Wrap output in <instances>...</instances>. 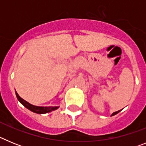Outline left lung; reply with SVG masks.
I'll use <instances>...</instances> for the list:
<instances>
[{
    "label": "left lung",
    "mask_w": 146,
    "mask_h": 146,
    "mask_svg": "<svg viewBox=\"0 0 146 146\" xmlns=\"http://www.w3.org/2000/svg\"><path fill=\"white\" fill-rule=\"evenodd\" d=\"M120 112V110H118V111H117V112H115V113H113V114L111 115V116H113V115H116L117 113H118Z\"/></svg>",
    "instance_id": "left-lung-1"
}]
</instances>
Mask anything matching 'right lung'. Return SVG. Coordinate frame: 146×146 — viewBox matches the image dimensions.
I'll return each instance as SVG.
<instances>
[{"label": "right lung", "instance_id": "right-lung-1", "mask_svg": "<svg viewBox=\"0 0 146 146\" xmlns=\"http://www.w3.org/2000/svg\"><path fill=\"white\" fill-rule=\"evenodd\" d=\"M16 96L17 99L19 100L20 103L23 104V106L25 107L27 109L30 110L31 111L35 113H38V114H44V113H50V112L52 111V110H57L59 107H38V106H35L33 104H30L28 102H26L25 100H24L23 99H22L19 95H18L17 93L16 92Z\"/></svg>", "mask_w": 146, "mask_h": 146}]
</instances>
